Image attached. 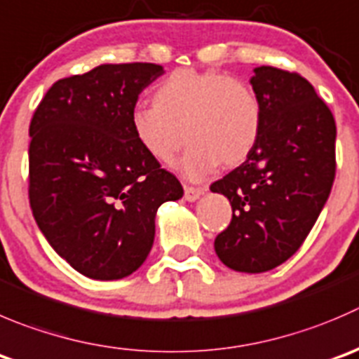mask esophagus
I'll list each match as a JSON object with an SVG mask.
<instances>
[{
  "instance_id": "34e87169",
  "label": "esophagus",
  "mask_w": 359,
  "mask_h": 359,
  "mask_svg": "<svg viewBox=\"0 0 359 359\" xmlns=\"http://www.w3.org/2000/svg\"><path fill=\"white\" fill-rule=\"evenodd\" d=\"M203 193H205L203 187H191V186L184 187V198H186L187 201H196Z\"/></svg>"
}]
</instances>
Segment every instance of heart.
I'll use <instances>...</instances> for the list:
<instances>
[{"label":"heart","instance_id":"1","mask_svg":"<svg viewBox=\"0 0 359 359\" xmlns=\"http://www.w3.org/2000/svg\"><path fill=\"white\" fill-rule=\"evenodd\" d=\"M154 105L131 112L138 144L158 161L170 165L189 140L179 170L189 180H203L222 163L245 161L263 131L259 98L247 83L219 72L179 69L152 93Z\"/></svg>","mask_w":359,"mask_h":359}]
</instances>
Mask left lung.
Listing matches in <instances>:
<instances>
[{
    "label": "left lung",
    "instance_id": "1",
    "mask_svg": "<svg viewBox=\"0 0 359 359\" xmlns=\"http://www.w3.org/2000/svg\"><path fill=\"white\" fill-rule=\"evenodd\" d=\"M250 86L263 109L259 142L210 191L233 210L215 254L231 270L261 273L290 259L318 221L335 179L337 126L298 73L257 66Z\"/></svg>",
    "mask_w": 359,
    "mask_h": 359
}]
</instances>
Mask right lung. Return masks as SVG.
I'll use <instances>...</instances> for the list:
<instances>
[{"instance_id":"add662e5","label":"right lung","mask_w":359,"mask_h":359,"mask_svg":"<svg viewBox=\"0 0 359 359\" xmlns=\"http://www.w3.org/2000/svg\"><path fill=\"white\" fill-rule=\"evenodd\" d=\"M165 73L152 62L100 65L54 83L29 124V205L52 249L89 279L144 264L156 212L182 198L175 175L131 130L138 95Z\"/></svg>"}]
</instances>
